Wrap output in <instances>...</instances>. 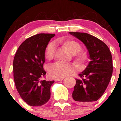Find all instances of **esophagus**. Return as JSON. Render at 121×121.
<instances>
[{
    "mask_svg": "<svg viewBox=\"0 0 121 121\" xmlns=\"http://www.w3.org/2000/svg\"><path fill=\"white\" fill-rule=\"evenodd\" d=\"M64 79V77H61V78H56L55 79V81H61Z\"/></svg>",
    "mask_w": 121,
    "mask_h": 121,
    "instance_id": "1",
    "label": "esophagus"
}]
</instances>
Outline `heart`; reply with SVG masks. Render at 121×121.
<instances>
[{"instance_id": "b5f03b06", "label": "heart", "mask_w": 121, "mask_h": 121, "mask_svg": "<svg viewBox=\"0 0 121 121\" xmlns=\"http://www.w3.org/2000/svg\"><path fill=\"white\" fill-rule=\"evenodd\" d=\"M71 53L75 55L76 60L79 63H84L86 61L87 56L85 52H80L81 46L78 43L73 40H68L64 43ZM56 43H50L47 45L45 51V57L48 60H52L55 55ZM76 69V65L72 64H66L57 61L51 65L49 69V73L51 76L55 77H63L73 73Z\"/></svg>"}]
</instances>
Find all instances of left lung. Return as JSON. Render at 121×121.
I'll return each instance as SVG.
<instances>
[{"instance_id":"8db88e82","label":"left lung","mask_w":121,"mask_h":121,"mask_svg":"<svg viewBox=\"0 0 121 121\" xmlns=\"http://www.w3.org/2000/svg\"><path fill=\"white\" fill-rule=\"evenodd\" d=\"M69 34L82 41L88 52L91 61L76 79L72 97L81 104L96 101L103 95L113 73V61L109 48L103 41L86 33Z\"/></svg>"}]
</instances>
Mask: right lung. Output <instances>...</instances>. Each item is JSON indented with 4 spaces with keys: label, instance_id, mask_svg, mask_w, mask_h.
<instances>
[{
    "label": "right lung",
    "instance_id": "1",
    "mask_svg": "<svg viewBox=\"0 0 121 121\" xmlns=\"http://www.w3.org/2000/svg\"><path fill=\"white\" fill-rule=\"evenodd\" d=\"M52 34H39L28 38L19 47L13 62V79L20 97L28 105L40 106L49 101L54 81L43 80L45 51Z\"/></svg>",
    "mask_w": 121,
    "mask_h": 121
}]
</instances>
